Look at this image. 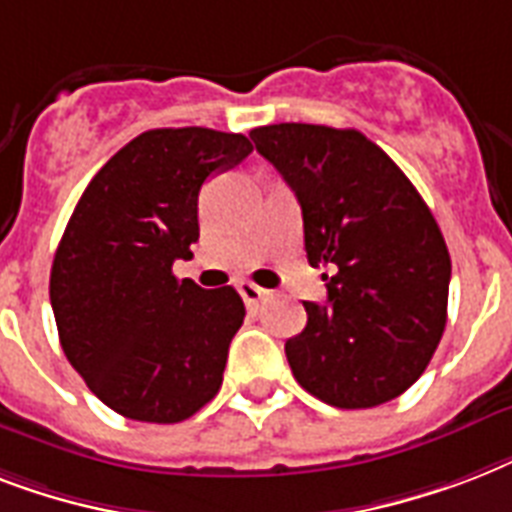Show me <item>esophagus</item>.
Wrapping results in <instances>:
<instances>
[{
    "label": "esophagus",
    "mask_w": 512,
    "mask_h": 512,
    "mask_svg": "<svg viewBox=\"0 0 512 512\" xmlns=\"http://www.w3.org/2000/svg\"><path fill=\"white\" fill-rule=\"evenodd\" d=\"M239 295H241V300L249 305V308H255V305L263 303L268 292H265L263 287L252 284V281H239Z\"/></svg>",
    "instance_id": "1"
}]
</instances>
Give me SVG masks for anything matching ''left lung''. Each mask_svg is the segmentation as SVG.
Here are the masks:
<instances>
[{
  "mask_svg": "<svg viewBox=\"0 0 512 512\" xmlns=\"http://www.w3.org/2000/svg\"><path fill=\"white\" fill-rule=\"evenodd\" d=\"M303 209L308 263L329 265L327 305L287 340L295 380L337 409L412 388L446 327L452 260L409 177L358 130L268 124L249 132Z\"/></svg>",
  "mask_w": 512,
  "mask_h": 512,
  "instance_id": "obj_1",
  "label": "left lung"
}]
</instances>
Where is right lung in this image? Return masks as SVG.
<instances>
[{
	"instance_id": "obj_1",
	"label": "right lung",
	"mask_w": 512,
	"mask_h": 512,
	"mask_svg": "<svg viewBox=\"0 0 512 512\" xmlns=\"http://www.w3.org/2000/svg\"><path fill=\"white\" fill-rule=\"evenodd\" d=\"M252 154L236 132L148 130L84 188L50 273L60 345L87 388L122 417L188 420L223 385L244 324L233 287L177 281L199 239V191Z\"/></svg>"
}]
</instances>
